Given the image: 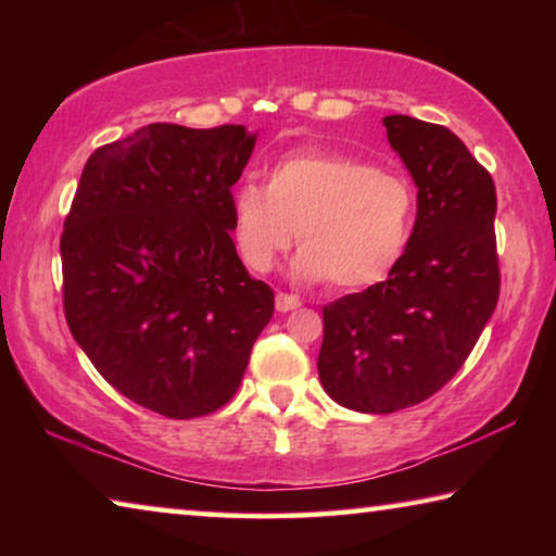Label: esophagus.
Returning <instances> with one entry per match:
<instances>
[{"instance_id":"obj_1","label":"esophagus","mask_w":556,"mask_h":556,"mask_svg":"<svg viewBox=\"0 0 556 556\" xmlns=\"http://www.w3.org/2000/svg\"><path fill=\"white\" fill-rule=\"evenodd\" d=\"M275 304H277V312L287 314V312H294V308L301 306V299L294 296V294H285V291H279Z\"/></svg>"}]
</instances>
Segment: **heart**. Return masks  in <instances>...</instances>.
Instances as JSON below:
<instances>
[{"label":"heart","mask_w":556,"mask_h":556,"mask_svg":"<svg viewBox=\"0 0 556 556\" xmlns=\"http://www.w3.org/2000/svg\"><path fill=\"white\" fill-rule=\"evenodd\" d=\"M412 186L363 159L291 152L277 159L267 186L244 181L230 193L238 255L252 271L275 269L299 240L294 275L336 289L380 281L409 238Z\"/></svg>","instance_id":"heart-1"}]
</instances>
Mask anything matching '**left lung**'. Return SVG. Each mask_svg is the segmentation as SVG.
Returning <instances> with one entry per match:
<instances>
[{"instance_id":"1","label":"left lung","mask_w":556,"mask_h":556,"mask_svg":"<svg viewBox=\"0 0 556 556\" xmlns=\"http://www.w3.org/2000/svg\"><path fill=\"white\" fill-rule=\"evenodd\" d=\"M417 184V220L390 277L324 306L318 378L341 407L390 414L454 378L501 294L495 184L454 131L382 119Z\"/></svg>"}]
</instances>
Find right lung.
<instances>
[{
  "instance_id": "obj_1",
  "label": "right lung",
  "mask_w": 556,
  "mask_h": 556,
  "mask_svg": "<svg viewBox=\"0 0 556 556\" xmlns=\"http://www.w3.org/2000/svg\"><path fill=\"white\" fill-rule=\"evenodd\" d=\"M255 135L154 122L90 154L61 235L63 312L112 388L168 419L220 409L275 314L230 238Z\"/></svg>"
}]
</instances>
